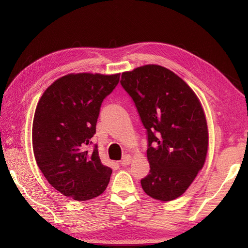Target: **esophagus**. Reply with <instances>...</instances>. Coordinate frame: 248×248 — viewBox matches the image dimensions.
<instances>
[{
  "mask_svg": "<svg viewBox=\"0 0 248 248\" xmlns=\"http://www.w3.org/2000/svg\"><path fill=\"white\" fill-rule=\"evenodd\" d=\"M131 160H132V158H131L130 155H124L122 160L120 161V163H121V166L126 167V166H128V164L131 162Z\"/></svg>",
  "mask_w": 248,
  "mask_h": 248,
  "instance_id": "34e87169",
  "label": "esophagus"
}]
</instances>
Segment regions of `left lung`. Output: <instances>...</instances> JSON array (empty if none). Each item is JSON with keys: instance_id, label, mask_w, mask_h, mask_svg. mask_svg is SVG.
Here are the masks:
<instances>
[{"instance_id": "left-lung-1", "label": "left lung", "mask_w": 248, "mask_h": 248, "mask_svg": "<svg viewBox=\"0 0 248 248\" xmlns=\"http://www.w3.org/2000/svg\"><path fill=\"white\" fill-rule=\"evenodd\" d=\"M120 82L147 130L150 171L140 180L142 189L155 200H175L206 160L208 127L201 102L182 78L159 65L123 72Z\"/></svg>"}]
</instances>
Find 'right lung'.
<instances>
[{"instance_id":"1","label":"right lung","mask_w":248,"mask_h":248,"mask_svg":"<svg viewBox=\"0 0 248 248\" xmlns=\"http://www.w3.org/2000/svg\"><path fill=\"white\" fill-rule=\"evenodd\" d=\"M120 74H68L46 90L37 104L32 141L38 168L55 189L76 201L94 199L106 190L111 169L103 166L96 133L101 103Z\"/></svg>"}]
</instances>
